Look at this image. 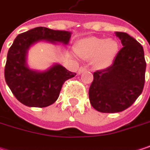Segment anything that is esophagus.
<instances>
[{"instance_id": "34e87169", "label": "esophagus", "mask_w": 150, "mask_h": 150, "mask_svg": "<svg viewBox=\"0 0 150 150\" xmlns=\"http://www.w3.org/2000/svg\"><path fill=\"white\" fill-rule=\"evenodd\" d=\"M87 70V69L85 68V67H81L79 69H78V74L80 75V74H81L82 72H84V71H86Z\"/></svg>"}]
</instances>
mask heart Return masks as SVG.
<instances>
[{"label":"heart","instance_id":"1","mask_svg":"<svg viewBox=\"0 0 150 150\" xmlns=\"http://www.w3.org/2000/svg\"><path fill=\"white\" fill-rule=\"evenodd\" d=\"M77 54L84 60H93L97 69L108 67L118 53V43L113 39H104L96 36L84 38L75 46Z\"/></svg>","mask_w":150,"mask_h":150}]
</instances>
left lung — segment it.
I'll list each match as a JSON object with an SVG mask.
<instances>
[{
    "instance_id": "obj_1",
    "label": "left lung",
    "mask_w": 150,
    "mask_h": 150,
    "mask_svg": "<svg viewBox=\"0 0 150 150\" xmlns=\"http://www.w3.org/2000/svg\"><path fill=\"white\" fill-rule=\"evenodd\" d=\"M122 47L111 66L94 73L88 96L92 107L102 113L122 112L142 94L146 62L143 47L127 33L115 32Z\"/></svg>"
}]
</instances>
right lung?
Listing matches in <instances>:
<instances>
[{
	"instance_id": "right-lung-1",
	"label": "right lung",
	"mask_w": 150,
	"mask_h": 150,
	"mask_svg": "<svg viewBox=\"0 0 150 150\" xmlns=\"http://www.w3.org/2000/svg\"><path fill=\"white\" fill-rule=\"evenodd\" d=\"M71 33L38 27L20 34L10 47L5 65V80L15 98L28 107L44 108L59 97L63 83L76 74L62 65H54L45 72L29 69L26 54L29 47L40 41L68 44Z\"/></svg>"
}]
</instances>
